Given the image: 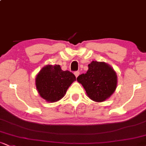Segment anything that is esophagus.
I'll return each instance as SVG.
<instances>
[{
    "mask_svg": "<svg viewBox=\"0 0 146 146\" xmlns=\"http://www.w3.org/2000/svg\"><path fill=\"white\" fill-rule=\"evenodd\" d=\"M74 75H75V77H76V78H78V75H80V72H79V71H75V73H74Z\"/></svg>",
    "mask_w": 146,
    "mask_h": 146,
    "instance_id": "34e87169",
    "label": "esophagus"
}]
</instances>
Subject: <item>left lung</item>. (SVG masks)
Wrapping results in <instances>:
<instances>
[{"mask_svg":"<svg viewBox=\"0 0 146 146\" xmlns=\"http://www.w3.org/2000/svg\"><path fill=\"white\" fill-rule=\"evenodd\" d=\"M77 81L82 85L90 100L102 102L116 90L117 75L115 70L104 62L92 61L86 73L79 75Z\"/></svg>","mask_w":146,"mask_h":146,"instance_id":"1","label":"left lung"}]
</instances>
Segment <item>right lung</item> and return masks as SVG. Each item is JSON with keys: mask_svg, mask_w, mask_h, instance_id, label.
<instances>
[{"mask_svg": "<svg viewBox=\"0 0 146 146\" xmlns=\"http://www.w3.org/2000/svg\"><path fill=\"white\" fill-rule=\"evenodd\" d=\"M76 78L68 71H62L60 65L48 64L41 68L36 77L38 93L47 102H56L66 94Z\"/></svg>", "mask_w": 146, "mask_h": 146, "instance_id": "obj_1", "label": "right lung"}]
</instances>
